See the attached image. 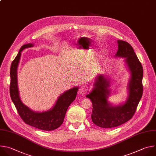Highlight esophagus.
Masks as SVG:
<instances>
[{
    "label": "esophagus",
    "mask_w": 156,
    "mask_h": 156,
    "mask_svg": "<svg viewBox=\"0 0 156 156\" xmlns=\"http://www.w3.org/2000/svg\"><path fill=\"white\" fill-rule=\"evenodd\" d=\"M88 90V88L87 86L86 85H83L80 88H79V93L80 95H83L85 94H86L87 91Z\"/></svg>",
    "instance_id": "obj_1"
}]
</instances>
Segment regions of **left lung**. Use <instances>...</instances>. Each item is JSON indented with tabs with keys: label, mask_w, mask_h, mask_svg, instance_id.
Wrapping results in <instances>:
<instances>
[{
	"label": "left lung",
	"mask_w": 156,
	"mask_h": 156,
	"mask_svg": "<svg viewBox=\"0 0 156 156\" xmlns=\"http://www.w3.org/2000/svg\"><path fill=\"white\" fill-rule=\"evenodd\" d=\"M116 56L126 58V63L130 71L129 83V97L126 102L119 106H112L108 101L110 90L109 82L103 75L97 77L92 91L86 97L91 100L93 109L91 120L95 125L102 128L118 127L132 119L142 97L143 69L133 48L128 42L118 40Z\"/></svg>",
	"instance_id": "1"
}]
</instances>
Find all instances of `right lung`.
<instances>
[{"instance_id": "add662e5", "label": "right lung", "mask_w": 156, "mask_h": 156, "mask_svg": "<svg viewBox=\"0 0 156 156\" xmlns=\"http://www.w3.org/2000/svg\"><path fill=\"white\" fill-rule=\"evenodd\" d=\"M33 46V44L23 45L16 58L12 61L10 68L11 80L10 85L11 99L20 116L26 123L42 130H54L63 123L66 111L76 97L78 87H74L64 92L59 97L53 108L45 112H36L24 105L19 95L17 82V69L21 57V52L24 48Z\"/></svg>"}]
</instances>
